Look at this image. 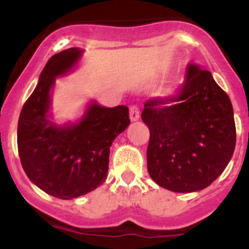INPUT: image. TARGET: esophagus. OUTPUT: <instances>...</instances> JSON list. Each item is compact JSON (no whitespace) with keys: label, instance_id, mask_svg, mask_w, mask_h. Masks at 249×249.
I'll list each match as a JSON object with an SVG mask.
<instances>
[{"label":"esophagus","instance_id":"1","mask_svg":"<svg viewBox=\"0 0 249 249\" xmlns=\"http://www.w3.org/2000/svg\"><path fill=\"white\" fill-rule=\"evenodd\" d=\"M129 118H131L132 122L138 121V118H140V108L137 106H131L129 107Z\"/></svg>","mask_w":249,"mask_h":249}]
</instances>
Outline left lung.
<instances>
[{"label":"left lung","instance_id":"1","mask_svg":"<svg viewBox=\"0 0 249 249\" xmlns=\"http://www.w3.org/2000/svg\"><path fill=\"white\" fill-rule=\"evenodd\" d=\"M149 128L147 169L158 186L196 192L227 167L236 147V124L228 94L210 71L191 63L178 93L144 103Z\"/></svg>","mask_w":249,"mask_h":249}]
</instances>
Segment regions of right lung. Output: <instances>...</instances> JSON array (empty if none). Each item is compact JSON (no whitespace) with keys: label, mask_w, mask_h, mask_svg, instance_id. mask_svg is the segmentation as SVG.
<instances>
[{"label":"right lung","mask_w":249,"mask_h":249,"mask_svg":"<svg viewBox=\"0 0 249 249\" xmlns=\"http://www.w3.org/2000/svg\"><path fill=\"white\" fill-rule=\"evenodd\" d=\"M83 51L68 48L48 59L36 89L22 107L17 146L26 175L38 188L61 199L96 190L108 172L109 147L129 124L127 106L112 108L92 102L77 123L50 121L54 80L68 73Z\"/></svg>","instance_id":"add662e5"}]
</instances>
